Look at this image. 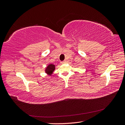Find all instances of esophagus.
<instances>
[{
	"label": "esophagus",
	"mask_w": 125,
	"mask_h": 125,
	"mask_svg": "<svg viewBox=\"0 0 125 125\" xmlns=\"http://www.w3.org/2000/svg\"><path fill=\"white\" fill-rule=\"evenodd\" d=\"M66 60H64V61H62V62H61V63H62H62H66Z\"/></svg>",
	"instance_id": "1"
}]
</instances>
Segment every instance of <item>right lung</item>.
<instances>
[{
	"mask_svg": "<svg viewBox=\"0 0 125 125\" xmlns=\"http://www.w3.org/2000/svg\"><path fill=\"white\" fill-rule=\"evenodd\" d=\"M55 66L54 65H53V64H50L46 67V69H45V72H46V73L51 75H52V73H53V71L55 70Z\"/></svg>",
	"mask_w": 125,
	"mask_h": 125,
	"instance_id": "right-lung-1",
	"label": "right lung"
}]
</instances>
